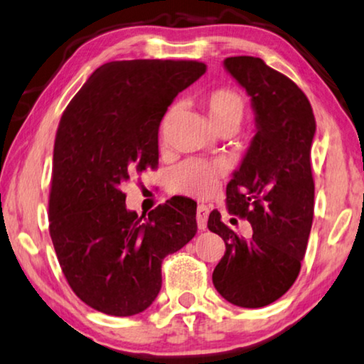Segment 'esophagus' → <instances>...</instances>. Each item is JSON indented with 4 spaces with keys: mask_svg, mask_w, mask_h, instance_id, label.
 <instances>
[{
    "mask_svg": "<svg viewBox=\"0 0 364 364\" xmlns=\"http://www.w3.org/2000/svg\"><path fill=\"white\" fill-rule=\"evenodd\" d=\"M208 216H209V209L204 204H199L196 209V221H198V228L204 231L208 226Z\"/></svg>",
    "mask_w": 364,
    "mask_h": 364,
    "instance_id": "34e87169",
    "label": "esophagus"
}]
</instances>
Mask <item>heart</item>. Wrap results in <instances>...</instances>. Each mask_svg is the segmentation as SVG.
<instances>
[{
    "mask_svg": "<svg viewBox=\"0 0 364 364\" xmlns=\"http://www.w3.org/2000/svg\"><path fill=\"white\" fill-rule=\"evenodd\" d=\"M201 107L206 112L209 125L213 127L214 132L226 129L237 130L244 117V102L231 89L208 92L206 95L201 97ZM170 117L171 112H168L161 122V133ZM221 176L223 168L219 165H209L204 161H186L171 171L170 189L175 193L204 198L216 191Z\"/></svg>",
    "mask_w": 364,
    "mask_h": 364,
    "instance_id": "heart-1",
    "label": "heart"
}]
</instances>
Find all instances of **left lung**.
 Masks as SVG:
<instances>
[{
  "mask_svg": "<svg viewBox=\"0 0 364 364\" xmlns=\"http://www.w3.org/2000/svg\"><path fill=\"white\" fill-rule=\"evenodd\" d=\"M223 64L254 110L255 133L226 188L228 211L247 219L252 235H237L218 211L209 214V231L226 244L213 284L229 304L260 309L280 299L300 272L314 221L316 125L304 92L260 58L237 55Z\"/></svg>",
  "mask_w": 364,
  "mask_h": 364,
  "instance_id": "obj_1",
  "label": "left lung"
}]
</instances>
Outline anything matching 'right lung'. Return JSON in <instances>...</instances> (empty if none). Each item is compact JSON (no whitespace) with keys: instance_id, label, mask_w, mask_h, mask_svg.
I'll return each mask as SVG.
<instances>
[{"instance_id":"1","label":"right lung","mask_w":364,"mask_h":364,"mask_svg":"<svg viewBox=\"0 0 364 364\" xmlns=\"http://www.w3.org/2000/svg\"><path fill=\"white\" fill-rule=\"evenodd\" d=\"M198 60L135 59L100 65L59 122L49 232L70 289L114 316L146 310L161 289V262L198 231L196 203L175 196L138 216L125 183L158 165L168 107L198 80Z\"/></svg>"}]
</instances>
